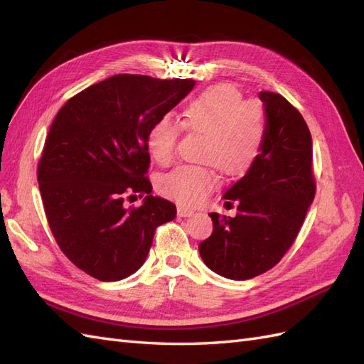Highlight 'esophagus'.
I'll list each match as a JSON object with an SVG mask.
<instances>
[{
	"label": "esophagus",
	"instance_id": "esophagus-1",
	"mask_svg": "<svg viewBox=\"0 0 364 364\" xmlns=\"http://www.w3.org/2000/svg\"><path fill=\"white\" fill-rule=\"evenodd\" d=\"M194 214L193 209L185 208V206H178V215L179 217H191Z\"/></svg>",
	"mask_w": 364,
	"mask_h": 364
}]
</instances>
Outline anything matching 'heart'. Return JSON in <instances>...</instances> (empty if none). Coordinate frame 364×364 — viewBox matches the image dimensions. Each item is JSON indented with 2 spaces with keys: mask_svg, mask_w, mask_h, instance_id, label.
<instances>
[{
  "mask_svg": "<svg viewBox=\"0 0 364 364\" xmlns=\"http://www.w3.org/2000/svg\"><path fill=\"white\" fill-rule=\"evenodd\" d=\"M182 127L205 135L200 159L214 163L229 178L252 168L267 134L262 107L255 102H245L238 87L228 83L208 87L193 98L183 107L181 123L168 114L153 121L146 136L153 159L159 164L173 159ZM217 185L218 174L210 164H183L159 181L164 196L188 206L202 203Z\"/></svg>",
  "mask_w": 364,
  "mask_h": 364,
  "instance_id": "1",
  "label": "heart"
}]
</instances>
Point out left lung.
Instances as JSON below:
<instances>
[{
	"label": "left lung",
	"mask_w": 364,
	"mask_h": 364,
	"mask_svg": "<svg viewBox=\"0 0 364 364\" xmlns=\"http://www.w3.org/2000/svg\"><path fill=\"white\" fill-rule=\"evenodd\" d=\"M267 134L259 158L226 191L237 215L211 213L214 229L199 245L213 272L235 281L255 278L281 261L299 234L316 194L311 134L281 94L259 92Z\"/></svg>",
	"instance_id": "obj_1"
}]
</instances>
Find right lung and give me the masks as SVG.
Here are the masks:
<instances>
[{
  "instance_id": "add662e5",
  "label": "right lung",
  "mask_w": 364,
  "mask_h": 364,
  "mask_svg": "<svg viewBox=\"0 0 364 364\" xmlns=\"http://www.w3.org/2000/svg\"><path fill=\"white\" fill-rule=\"evenodd\" d=\"M194 85L117 74L71 97L54 118L38 164L43 209L60 250L90 277H130L156 228L176 217L171 202L150 194L146 136ZM136 193L145 203L127 207Z\"/></svg>"
}]
</instances>
